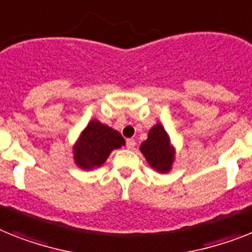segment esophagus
Listing matches in <instances>:
<instances>
[{
	"mask_svg": "<svg viewBox=\"0 0 252 252\" xmlns=\"http://www.w3.org/2000/svg\"><path fill=\"white\" fill-rule=\"evenodd\" d=\"M134 146H136V141L133 138H129V139H126V149H134Z\"/></svg>",
	"mask_w": 252,
	"mask_h": 252,
	"instance_id": "34e87169",
	"label": "esophagus"
}]
</instances>
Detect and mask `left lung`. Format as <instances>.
I'll use <instances>...</instances> for the list:
<instances>
[{
	"label": "left lung",
	"mask_w": 252,
	"mask_h": 252,
	"mask_svg": "<svg viewBox=\"0 0 252 252\" xmlns=\"http://www.w3.org/2000/svg\"><path fill=\"white\" fill-rule=\"evenodd\" d=\"M141 152L152 168L160 173H168L174 161V147L164 126L158 123L150 129L147 139L141 145Z\"/></svg>",
	"instance_id": "left-lung-1"
}]
</instances>
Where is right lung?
I'll return each instance as SVG.
<instances>
[{
	"label": "right lung",
	"instance_id": "1",
	"mask_svg": "<svg viewBox=\"0 0 252 252\" xmlns=\"http://www.w3.org/2000/svg\"><path fill=\"white\" fill-rule=\"evenodd\" d=\"M124 145L126 141L118 130L91 120L74 146V160L80 169L91 170L102 165L113 150Z\"/></svg>",
	"mask_w": 252,
	"mask_h": 252
}]
</instances>
